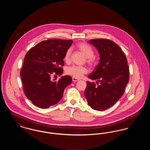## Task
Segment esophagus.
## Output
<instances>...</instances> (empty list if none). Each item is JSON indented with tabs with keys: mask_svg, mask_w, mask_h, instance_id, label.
I'll return each mask as SVG.
<instances>
[{
	"mask_svg": "<svg viewBox=\"0 0 150 150\" xmlns=\"http://www.w3.org/2000/svg\"><path fill=\"white\" fill-rule=\"evenodd\" d=\"M79 80V79H78L75 78H72V81H73L74 82L78 81Z\"/></svg>",
	"mask_w": 150,
	"mask_h": 150,
	"instance_id": "1",
	"label": "esophagus"
}]
</instances>
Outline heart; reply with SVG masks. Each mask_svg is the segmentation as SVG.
<instances>
[{
	"label": "heart",
	"mask_w": 150,
	"mask_h": 150,
	"mask_svg": "<svg viewBox=\"0 0 150 150\" xmlns=\"http://www.w3.org/2000/svg\"><path fill=\"white\" fill-rule=\"evenodd\" d=\"M77 50L80 52L86 57V62L87 64L93 66L95 64V58L94 56L93 49L87 44L85 43H79L76 45ZM71 50H67L64 56V61L66 63H69L71 60ZM88 70L86 67H80L78 66H72L68 67L66 70V73L72 76L74 78L79 79L87 73Z\"/></svg>",
	"instance_id": "obj_1"
}]
</instances>
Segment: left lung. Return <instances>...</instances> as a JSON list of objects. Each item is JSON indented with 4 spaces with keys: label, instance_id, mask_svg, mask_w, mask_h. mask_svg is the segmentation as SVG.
Segmentation results:
<instances>
[{
    "label": "left lung",
    "instance_id": "1",
    "mask_svg": "<svg viewBox=\"0 0 150 150\" xmlns=\"http://www.w3.org/2000/svg\"><path fill=\"white\" fill-rule=\"evenodd\" d=\"M98 51L100 60L88 78L97 80L86 81L85 97L88 104L97 111L112 106L124 93L129 81V70L127 59L120 47L109 39L89 40Z\"/></svg>",
    "mask_w": 150,
    "mask_h": 150
}]
</instances>
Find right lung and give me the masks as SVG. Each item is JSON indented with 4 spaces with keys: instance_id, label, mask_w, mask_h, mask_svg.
<instances>
[{
    "instance_id": "add662e5",
    "label": "right lung",
    "mask_w": 150,
    "mask_h": 150,
    "mask_svg": "<svg viewBox=\"0 0 150 150\" xmlns=\"http://www.w3.org/2000/svg\"><path fill=\"white\" fill-rule=\"evenodd\" d=\"M72 40L49 39L31 48L26 53L20 75L26 97L37 107L48 108L62 99L65 88L72 83L66 75L58 80H52V74L61 75L66 52Z\"/></svg>"
}]
</instances>
